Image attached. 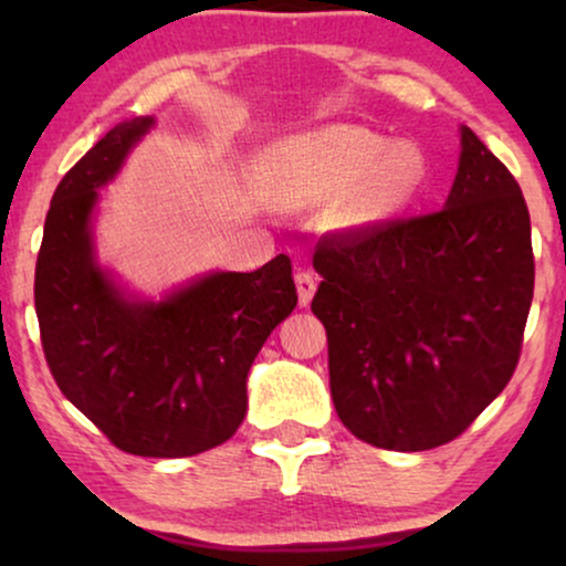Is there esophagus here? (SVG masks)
<instances>
[{"label": "esophagus", "instance_id": "34e87169", "mask_svg": "<svg viewBox=\"0 0 566 566\" xmlns=\"http://www.w3.org/2000/svg\"><path fill=\"white\" fill-rule=\"evenodd\" d=\"M296 289H298V304L308 306L316 291V275L312 270H298L296 273Z\"/></svg>", "mask_w": 566, "mask_h": 566}]
</instances>
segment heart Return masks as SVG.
<instances>
[{"mask_svg": "<svg viewBox=\"0 0 566 566\" xmlns=\"http://www.w3.org/2000/svg\"><path fill=\"white\" fill-rule=\"evenodd\" d=\"M424 180L415 144L358 126H329L289 136L262 151L258 182L268 203L285 211L335 198L337 227H370L405 208Z\"/></svg>", "mask_w": 566, "mask_h": 566, "instance_id": "b5f03b06", "label": "heart"}]
</instances>
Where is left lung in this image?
<instances>
[{"mask_svg": "<svg viewBox=\"0 0 566 566\" xmlns=\"http://www.w3.org/2000/svg\"><path fill=\"white\" fill-rule=\"evenodd\" d=\"M314 268L332 401L355 438L451 443L513 378L536 275L531 216L471 128L440 211L324 234Z\"/></svg>", "mask_w": 566, "mask_h": 566, "instance_id": "8db88e82", "label": "left lung"}]
</instances>
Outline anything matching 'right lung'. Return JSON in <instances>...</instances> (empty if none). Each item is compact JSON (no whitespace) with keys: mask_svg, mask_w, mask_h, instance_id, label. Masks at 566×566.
I'll return each mask as SVG.
<instances>
[{"mask_svg":"<svg viewBox=\"0 0 566 566\" xmlns=\"http://www.w3.org/2000/svg\"><path fill=\"white\" fill-rule=\"evenodd\" d=\"M151 126L118 123L59 182L35 262V314L53 381L115 448L182 459L234 436L247 374L298 296L285 254L254 273L206 275L159 304L115 289L92 252V211Z\"/></svg>","mask_w":566,"mask_h":566,"instance_id":"1","label":"right lung"}]
</instances>
